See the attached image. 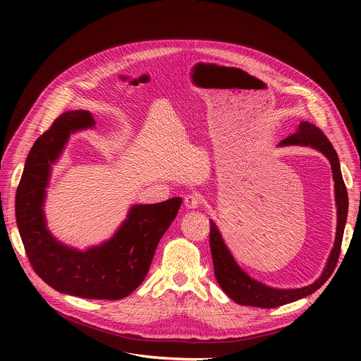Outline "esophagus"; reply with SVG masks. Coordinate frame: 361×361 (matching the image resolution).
Masks as SVG:
<instances>
[{"label":"esophagus","mask_w":361,"mask_h":361,"mask_svg":"<svg viewBox=\"0 0 361 361\" xmlns=\"http://www.w3.org/2000/svg\"><path fill=\"white\" fill-rule=\"evenodd\" d=\"M200 204H201V197L198 194L192 192V194H188V195L184 197V205H185V209H188V210L197 209Z\"/></svg>","instance_id":"34e87169"}]
</instances>
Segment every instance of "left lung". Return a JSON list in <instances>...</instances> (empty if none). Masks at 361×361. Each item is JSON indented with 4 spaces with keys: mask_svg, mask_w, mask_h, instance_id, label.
Masks as SVG:
<instances>
[{
    "mask_svg": "<svg viewBox=\"0 0 361 361\" xmlns=\"http://www.w3.org/2000/svg\"><path fill=\"white\" fill-rule=\"evenodd\" d=\"M279 145L280 147H284V145L312 147L323 152L329 159L331 164V171H333L336 205H337L336 241L330 252L327 266L323 274L320 276V279H317V281L302 288L281 290V288H273V287L264 286L263 283L251 279L247 273H244L240 269V266L234 262L230 250L223 241V237L217 226L213 221H210V250H212V257L214 263V276L221 290L231 300H234L237 304H241V305L274 308V307L284 305L287 302L297 301L305 295H310L312 293L319 290L327 281V279L333 274L338 260L340 250H341V241H343L347 212H348V195H347V188H345L343 176H341L340 161L333 144L329 141L324 133L320 128H317L314 124L301 121L297 130L288 137H286L283 141H280Z\"/></svg>",
    "mask_w": 361,
    "mask_h": 361,
    "instance_id": "1",
    "label": "left lung"
}]
</instances>
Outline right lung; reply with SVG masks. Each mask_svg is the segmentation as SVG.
<instances>
[{
    "label": "right lung",
    "instance_id": "1",
    "mask_svg": "<svg viewBox=\"0 0 361 361\" xmlns=\"http://www.w3.org/2000/svg\"><path fill=\"white\" fill-rule=\"evenodd\" d=\"M95 124L88 111L61 114L34 142L16 195V217L28 260L41 280L54 290L92 300H120L145 279L157 244L174 221L181 198L137 204L109 241L85 251L57 241L44 217L45 187L53 166L77 130Z\"/></svg>",
    "mask_w": 361,
    "mask_h": 361
}]
</instances>
